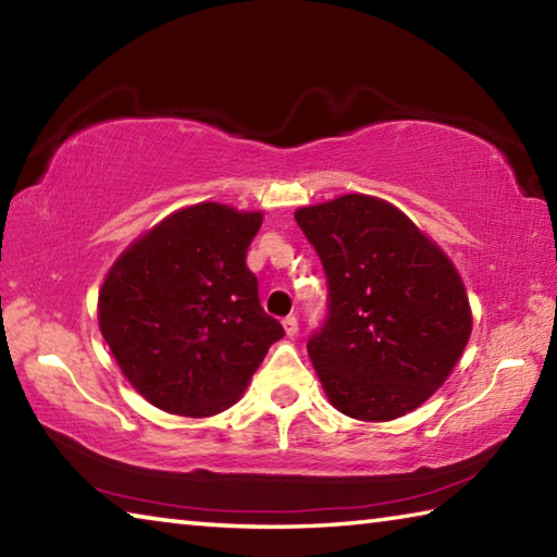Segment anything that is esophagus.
Here are the masks:
<instances>
[{"mask_svg": "<svg viewBox=\"0 0 557 557\" xmlns=\"http://www.w3.org/2000/svg\"><path fill=\"white\" fill-rule=\"evenodd\" d=\"M282 326H285V334L287 336H297V332H299V322H297L295 314H289V317L282 319Z\"/></svg>", "mask_w": 557, "mask_h": 557, "instance_id": "34e87169", "label": "esophagus"}]
</instances>
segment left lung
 <instances>
[{
    "label": "left lung",
    "mask_w": 557,
    "mask_h": 557,
    "mask_svg": "<svg viewBox=\"0 0 557 557\" xmlns=\"http://www.w3.org/2000/svg\"><path fill=\"white\" fill-rule=\"evenodd\" d=\"M295 221L329 285L326 319L307 342L329 400L366 422L414 410L469 342L459 272L408 215L373 196L307 206Z\"/></svg>",
    "instance_id": "8db88e82"
}]
</instances>
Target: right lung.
<instances>
[{
    "mask_svg": "<svg viewBox=\"0 0 557 557\" xmlns=\"http://www.w3.org/2000/svg\"><path fill=\"white\" fill-rule=\"evenodd\" d=\"M260 211L196 203L135 240L100 287L98 322L135 391L209 418L240 398L285 329L265 314L245 256Z\"/></svg>",
    "mask_w": 557,
    "mask_h": 557,
    "instance_id": "1",
    "label": "right lung"
}]
</instances>
